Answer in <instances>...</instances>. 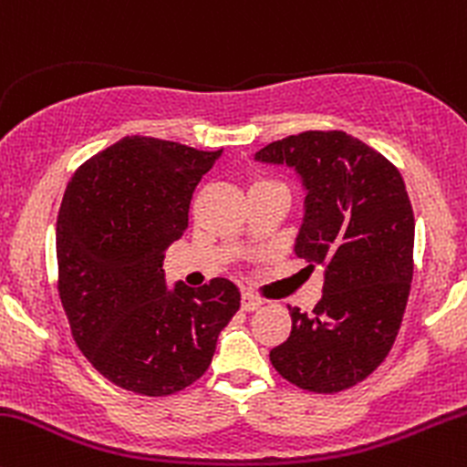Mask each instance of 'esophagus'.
Returning <instances> with one entry per match:
<instances>
[{"instance_id":"obj_1","label":"esophagus","mask_w":467,"mask_h":467,"mask_svg":"<svg viewBox=\"0 0 467 467\" xmlns=\"http://www.w3.org/2000/svg\"><path fill=\"white\" fill-rule=\"evenodd\" d=\"M263 304H265V301L258 299L254 292H243V310H247V312L258 310V307H261Z\"/></svg>"}]
</instances>
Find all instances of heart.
Masks as SVG:
<instances>
[{
	"label": "heart",
	"instance_id": "heart-1",
	"mask_svg": "<svg viewBox=\"0 0 467 467\" xmlns=\"http://www.w3.org/2000/svg\"><path fill=\"white\" fill-rule=\"evenodd\" d=\"M272 186H281V184H278V182H274V180H267V177H254L252 184H249V193H254V191L272 189Z\"/></svg>",
	"mask_w": 467,
	"mask_h": 467
}]
</instances>
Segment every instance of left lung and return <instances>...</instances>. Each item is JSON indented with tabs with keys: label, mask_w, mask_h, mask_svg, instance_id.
<instances>
[{
	"label": "left lung",
	"mask_w": 467,
	"mask_h": 467,
	"mask_svg": "<svg viewBox=\"0 0 467 467\" xmlns=\"http://www.w3.org/2000/svg\"><path fill=\"white\" fill-rule=\"evenodd\" d=\"M258 161L287 163L306 186L295 252L324 267L312 312L290 306L292 333L269 350L287 382L337 393L384 362L400 330L413 276V211L400 171L341 130L267 143Z\"/></svg>",
	"instance_id": "left-lung-1"
}]
</instances>
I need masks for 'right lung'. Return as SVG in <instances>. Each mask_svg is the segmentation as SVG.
I'll return each instance as SVG.
<instances>
[{
    "label": "right lung",
    "mask_w": 467,
    "mask_h": 467,
    "mask_svg": "<svg viewBox=\"0 0 467 467\" xmlns=\"http://www.w3.org/2000/svg\"><path fill=\"white\" fill-rule=\"evenodd\" d=\"M220 152L134 134L78 166L67 184L56 224L57 295L91 367L132 393L161 398L191 387L240 307L229 278L166 290L161 269Z\"/></svg>",
    "instance_id": "add662e5"
}]
</instances>
